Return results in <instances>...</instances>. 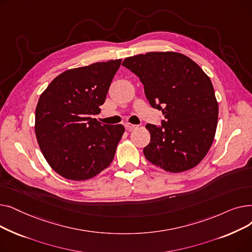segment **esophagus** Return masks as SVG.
I'll use <instances>...</instances> for the list:
<instances>
[{
	"instance_id": "obj_1",
	"label": "esophagus",
	"mask_w": 252,
	"mask_h": 252,
	"mask_svg": "<svg viewBox=\"0 0 252 252\" xmlns=\"http://www.w3.org/2000/svg\"><path fill=\"white\" fill-rule=\"evenodd\" d=\"M126 128L128 129V130H131V129H137L139 127V126H136V125H131V124H126L125 125Z\"/></svg>"
}]
</instances>
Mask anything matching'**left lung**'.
<instances>
[{
  "mask_svg": "<svg viewBox=\"0 0 252 252\" xmlns=\"http://www.w3.org/2000/svg\"><path fill=\"white\" fill-rule=\"evenodd\" d=\"M123 65L139 76L150 105L164 114L161 127L146 125L147 160L176 174L199 164L213 145L219 118L208 75L189 57L169 51L127 57Z\"/></svg>",
  "mask_w": 252,
  "mask_h": 252,
  "instance_id": "left-lung-1",
  "label": "left lung"
}]
</instances>
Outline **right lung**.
I'll return each mask as SVG.
<instances>
[{"instance_id": "add662e5", "label": "right lung", "mask_w": 252, "mask_h": 252, "mask_svg": "<svg viewBox=\"0 0 252 252\" xmlns=\"http://www.w3.org/2000/svg\"><path fill=\"white\" fill-rule=\"evenodd\" d=\"M122 59L68 69L42 93L34 131L45 159L61 177L86 181L112 162L125 127L90 117L100 111Z\"/></svg>"}]
</instances>
